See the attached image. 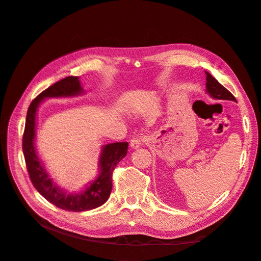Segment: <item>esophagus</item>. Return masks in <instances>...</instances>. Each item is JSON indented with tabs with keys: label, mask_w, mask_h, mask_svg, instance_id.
Segmentation results:
<instances>
[{
	"label": "esophagus",
	"mask_w": 261,
	"mask_h": 261,
	"mask_svg": "<svg viewBox=\"0 0 261 261\" xmlns=\"http://www.w3.org/2000/svg\"><path fill=\"white\" fill-rule=\"evenodd\" d=\"M146 139H147L146 136H136V137H134L130 140V148H133V149L139 148L141 145H143V143H145Z\"/></svg>",
	"instance_id": "34e87169"
}]
</instances>
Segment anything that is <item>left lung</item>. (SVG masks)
<instances>
[{"label":"left lung","mask_w":261,"mask_h":261,"mask_svg":"<svg viewBox=\"0 0 261 261\" xmlns=\"http://www.w3.org/2000/svg\"><path fill=\"white\" fill-rule=\"evenodd\" d=\"M206 73V92L212 99L216 100H230L236 102L233 94L225 89L224 87L221 85L215 77L211 76L208 72Z\"/></svg>","instance_id":"8db88e82"}]
</instances>
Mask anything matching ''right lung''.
<instances>
[{
    "label": "right lung",
    "instance_id": "1",
    "mask_svg": "<svg viewBox=\"0 0 261 261\" xmlns=\"http://www.w3.org/2000/svg\"><path fill=\"white\" fill-rule=\"evenodd\" d=\"M86 91L82 87L80 77L68 76L50 86L31 102L22 137V152L25 155L27 170L31 181L44 198L58 208L67 211H87L102 206L112 191V172L116 164L127 153V143H112L101 147L99 155V174L86 184L81 192H69L53 180L45 169L44 162L38 155L36 148L37 112L42 102L49 98H76Z\"/></svg>",
    "mask_w": 261,
    "mask_h": 261
}]
</instances>
